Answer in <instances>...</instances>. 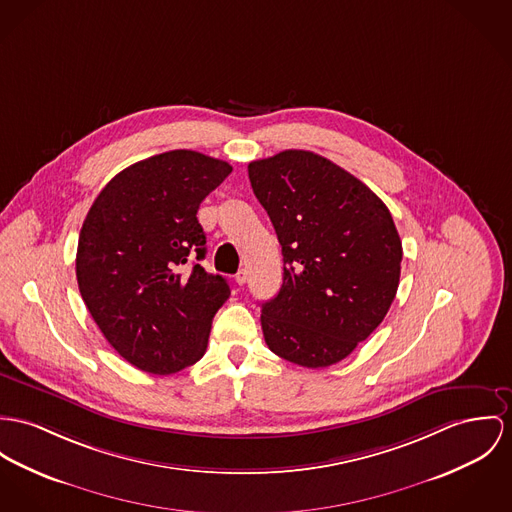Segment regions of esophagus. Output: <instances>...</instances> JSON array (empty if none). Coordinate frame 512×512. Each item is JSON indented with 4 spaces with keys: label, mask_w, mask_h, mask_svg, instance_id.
Segmentation results:
<instances>
[{
    "label": "esophagus",
    "mask_w": 512,
    "mask_h": 512,
    "mask_svg": "<svg viewBox=\"0 0 512 512\" xmlns=\"http://www.w3.org/2000/svg\"><path fill=\"white\" fill-rule=\"evenodd\" d=\"M236 282L239 284V286H243V284L247 282V271H245V269H241V271L237 273Z\"/></svg>",
    "instance_id": "obj_1"
}]
</instances>
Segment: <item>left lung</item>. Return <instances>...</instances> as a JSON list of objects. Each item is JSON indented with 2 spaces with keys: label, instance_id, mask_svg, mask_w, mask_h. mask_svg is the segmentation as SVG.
Wrapping results in <instances>:
<instances>
[{
  "label": "left lung",
  "instance_id": "1",
  "mask_svg": "<svg viewBox=\"0 0 512 512\" xmlns=\"http://www.w3.org/2000/svg\"><path fill=\"white\" fill-rule=\"evenodd\" d=\"M249 181L282 247V286L261 308L280 358L325 368L353 353L388 314L401 239L388 206L349 171L306 150L251 161Z\"/></svg>",
  "mask_w": 512,
  "mask_h": 512
}]
</instances>
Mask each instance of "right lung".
Returning a JSON list of instances; mask_svg holds the SVG:
<instances>
[{"mask_svg":"<svg viewBox=\"0 0 512 512\" xmlns=\"http://www.w3.org/2000/svg\"><path fill=\"white\" fill-rule=\"evenodd\" d=\"M232 165L193 150L142 159L115 175L79 232V292L97 327L124 360L173 374L202 358L212 319L230 298L228 280L191 257L206 255L200 202Z\"/></svg>","mask_w":512,"mask_h":512,"instance_id":"1","label":"right lung"}]
</instances>
